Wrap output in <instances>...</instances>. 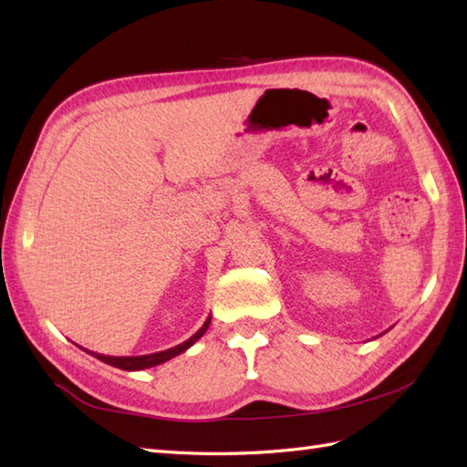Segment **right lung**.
<instances>
[{"instance_id": "right-lung-1", "label": "right lung", "mask_w": 467, "mask_h": 467, "mask_svg": "<svg viewBox=\"0 0 467 467\" xmlns=\"http://www.w3.org/2000/svg\"><path fill=\"white\" fill-rule=\"evenodd\" d=\"M208 325H211V317H208V319L204 321V325L191 337V339H186L184 343L176 345V347H171V349H166V351H158V353H150V355L112 357V355H102V353H94V351H88V349H84V351L94 355L96 359H100V361H104V363H108V365L118 367V369H124V371H142V369H150V367H156V365H161V363L171 361L172 357L184 353V351L188 349V347H192V345L206 333Z\"/></svg>"}]
</instances>
